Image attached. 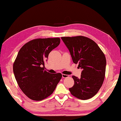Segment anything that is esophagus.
<instances>
[{
    "label": "esophagus",
    "mask_w": 121,
    "mask_h": 121,
    "mask_svg": "<svg viewBox=\"0 0 121 121\" xmlns=\"http://www.w3.org/2000/svg\"><path fill=\"white\" fill-rule=\"evenodd\" d=\"M62 78H65L68 77H69V75H65V74H62Z\"/></svg>",
    "instance_id": "34e87169"
}]
</instances>
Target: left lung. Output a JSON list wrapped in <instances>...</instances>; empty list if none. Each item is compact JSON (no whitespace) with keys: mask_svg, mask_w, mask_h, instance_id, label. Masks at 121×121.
<instances>
[{"mask_svg":"<svg viewBox=\"0 0 121 121\" xmlns=\"http://www.w3.org/2000/svg\"><path fill=\"white\" fill-rule=\"evenodd\" d=\"M73 62L82 69L81 78L72 77L74 85L69 88L71 95L82 100L92 98L99 91L105 76V54L93 40L84 36L62 37Z\"/></svg>","mask_w":121,"mask_h":121,"instance_id":"1","label":"left lung"}]
</instances>
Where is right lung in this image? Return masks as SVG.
<instances>
[{"mask_svg": "<svg viewBox=\"0 0 121 121\" xmlns=\"http://www.w3.org/2000/svg\"><path fill=\"white\" fill-rule=\"evenodd\" d=\"M60 43L59 38L35 39L24 44L18 53L14 74L22 92L31 100L40 101L52 95L61 79V73H49L44 67L49 53Z\"/></svg>", "mask_w": 121, "mask_h": 121, "instance_id": "obj_1", "label": "right lung"}]
</instances>
